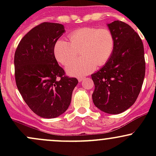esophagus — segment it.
I'll return each instance as SVG.
<instances>
[{
  "label": "esophagus",
  "instance_id": "1",
  "mask_svg": "<svg viewBox=\"0 0 156 156\" xmlns=\"http://www.w3.org/2000/svg\"><path fill=\"white\" fill-rule=\"evenodd\" d=\"M78 81H79V82H81V81H83V79H84V78H83V77H81V78H78Z\"/></svg>",
  "mask_w": 156,
  "mask_h": 156
}]
</instances>
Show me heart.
<instances>
[{
  "instance_id": "obj_1",
  "label": "heart",
  "mask_w": 156,
  "mask_h": 156,
  "mask_svg": "<svg viewBox=\"0 0 156 156\" xmlns=\"http://www.w3.org/2000/svg\"><path fill=\"white\" fill-rule=\"evenodd\" d=\"M69 41L59 39L53 47L56 60L66 66L77 56L80 50L83 57L69 64L66 71L72 76H84L109 60L115 46V40L111 30L106 28L83 27L69 34Z\"/></svg>"
}]
</instances>
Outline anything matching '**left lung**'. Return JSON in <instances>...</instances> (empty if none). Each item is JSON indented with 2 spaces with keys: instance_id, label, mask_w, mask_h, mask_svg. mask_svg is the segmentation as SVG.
<instances>
[{
  "instance_id": "obj_1",
  "label": "left lung",
  "mask_w": 156,
  "mask_h": 156,
  "mask_svg": "<svg viewBox=\"0 0 156 156\" xmlns=\"http://www.w3.org/2000/svg\"><path fill=\"white\" fill-rule=\"evenodd\" d=\"M115 40L109 60L91 75L95 85L93 102L108 114H119L129 108L140 92L146 72L144 48L137 33L124 22L107 25Z\"/></svg>"
}]
</instances>
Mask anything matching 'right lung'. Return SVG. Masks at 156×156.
I'll use <instances>...</instances> for the list:
<instances>
[{
  "instance_id": "right-lung-1",
  "label": "right lung",
  "mask_w": 156,
  "mask_h": 156,
  "mask_svg": "<svg viewBox=\"0 0 156 156\" xmlns=\"http://www.w3.org/2000/svg\"><path fill=\"white\" fill-rule=\"evenodd\" d=\"M64 32L62 24L41 23L22 38L15 52L17 88L28 106L41 118L65 112L78 83L66 75L53 54L55 43Z\"/></svg>"
}]
</instances>
